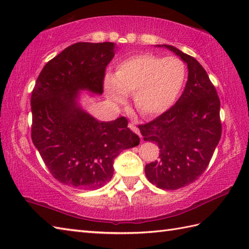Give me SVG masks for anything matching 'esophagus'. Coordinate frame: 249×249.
I'll list each match as a JSON object with an SVG mask.
<instances>
[{
  "instance_id": "esophagus-1",
  "label": "esophagus",
  "mask_w": 249,
  "mask_h": 249,
  "mask_svg": "<svg viewBox=\"0 0 249 249\" xmlns=\"http://www.w3.org/2000/svg\"><path fill=\"white\" fill-rule=\"evenodd\" d=\"M128 127L134 131V133H136L137 135H139L140 137H141V135H140V130H139V128L137 127V125L135 124V123H129L128 124Z\"/></svg>"
}]
</instances>
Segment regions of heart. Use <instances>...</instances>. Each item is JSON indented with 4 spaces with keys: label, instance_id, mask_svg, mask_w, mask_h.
<instances>
[{
    "label": "heart",
    "instance_id": "b5f03b06",
    "mask_svg": "<svg viewBox=\"0 0 249 249\" xmlns=\"http://www.w3.org/2000/svg\"><path fill=\"white\" fill-rule=\"evenodd\" d=\"M185 79L186 67L178 57L142 53L121 62L114 76L105 77L104 87L111 104H124L127 94H134L136 109L146 118H154L173 107Z\"/></svg>",
    "mask_w": 249,
    "mask_h": 249
}]
</instances>
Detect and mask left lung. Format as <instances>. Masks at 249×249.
Here are the masks:
<instances>
[{
  "label": "left lung",
  "instance_id": "1",
  "mask_svg": "<svg viewBox=\"0 0 249 249\" xmlns=\"http://www.w3.org/2000/svg\"><path fill=\"white\" fill-rule=\"evenodd\" d=\"M186 63L188 80L176 105L154 121L139 125L144 141L160 149V160L147 163L145 176L156 187L178 189L195 182L209 166L221 137L220 102L215 87L200 63L170 45Z\"/></svg>",
  "mask_w": 249,
  "mask_h": 249
}]
</instances>
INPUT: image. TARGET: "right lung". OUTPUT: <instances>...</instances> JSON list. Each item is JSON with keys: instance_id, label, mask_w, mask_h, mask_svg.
Here are the masks:
<instances>
[{"instance_id": "obj_1", "label": "right lung", "mask_w": 249, "mask_h": 249, "mask_svg": "<svg viewBox=\"0 0 249 249\" xmlns=\"http://www.w3.org/2000/svg\"><path fill=\"white\" fill-rule=\"evenodd\" d=\"M115 51L113 43L67 47L44 66L32 92V141L53 178L67 186H104L113 176L114 158L140 142L124 116L99 122L79 103L82 91L103 94Z\"/></svg>"}]
</instances>
